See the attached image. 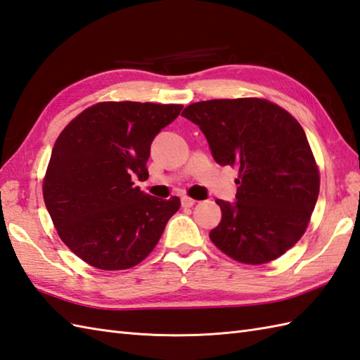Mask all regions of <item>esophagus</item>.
I'll return each instance as SVG.
<instances>
[{"label": "esophagus", "instance_id": "obj_1", "mask_svg": "<svg viewBox=\"0 0 360 360\" xmlns=\"http://www.w3.org/2000/svg\"><path fill=\"white\" fill-rule=\"evenodd\" d=\"M194 205H195L194 198H191V197H188V195L181 197V206H183V207H193Z\"/></svg>", "mask_w": 360, "mask_h": 360}]
</instances>
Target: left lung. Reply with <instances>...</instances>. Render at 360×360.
<instances>
[{
    "instance_id": "obj_1",
    "label": "left lung",
    "mask_w": 360,
    "mask_h": 360,
    "mask_svg": "<svg viewBox=\"0 0 360 360\" xmlns=\"http://www.w3.org/2000/svg\"><path fill=\"white\" fill-rule=\"evenodd\" d=\"M181 115L200 127L215 162L238 169L237 202L215 200L212 243L246 265L281 257L305 234L321 188L300 123L265 98L198 101Z\"/></svg>"
}]
</instances>
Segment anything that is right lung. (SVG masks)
I'll use <instances>...</instances> for the list:
<instances>
[{"label": "right lung", "instance_id": "right-lung-1", "mask_svg": "<svg viewBox=\"0 0 360 360\" xmlns=\"http://www.w3.org/2000/svg\"><path fill=\"white\" fill-rule=\"evenodd\" d=\"M181 105L101 101L61 131L43 180V197L60 238L91 266L139 265L154 250L180 198L141 193L150 143Z\"/></svg>", "mask_w": 360, "mask_h": 360}]
</instances>
